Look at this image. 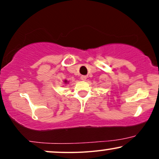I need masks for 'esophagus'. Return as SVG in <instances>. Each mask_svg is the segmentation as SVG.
Masks as SVG:
<instances>
[{"label": "esophagus", "mask_w": 159, "mask_h": 159, "mask_svg": "<svg viewBox=\"0 0 159 159\" xmlns=\"http://www.w3.org/2000/svg\"><path fill=\"white\" fill-rule=\"evenodd\" d=\"M81 79L82 80V81H86V79H87V76L81 75Z\"/></svg>", "instance_id": "obj_1"}]
</instances>
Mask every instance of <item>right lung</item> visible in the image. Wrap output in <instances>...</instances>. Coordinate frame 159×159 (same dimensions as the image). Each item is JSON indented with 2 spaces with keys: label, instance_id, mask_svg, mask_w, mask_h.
<instances>
[{
  "label": "right lung",
  "instance_id": "right-lung-1",
  "mask_svg": "<svg viewBox=\"0 0 159 159\" xmlns=\"http://www.w3.org/2000/svg\"><path fill=\"white\" fill-rule=\"evenodd\" d=\"M63 82H64V84H66L67 83H69V81H67V80H64V81H63Z\"/></svg>",
  "mask_w": 159,
  "mask_h": 159
}]
</instances>
